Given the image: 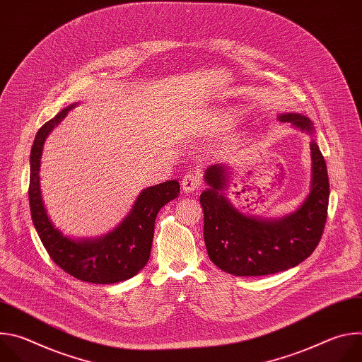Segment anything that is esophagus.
<instances>
[{
    "mask_svg": "<svg viewBox=\"0 0 362 362\" xmlns=\"http://www.w3.org/2000/svg\"><path fill=\"white\" fill-rule=\"evenodd\" d=\"M202 185V180H200V175L199 173H193V172H189L183 176L182 179V189L186 192V193H190V192H194L200 187Z\"/></svg>",
    "mask_w": 362,
    "mask_h": 362,
    "instance_id": "34e87169",
    "label": "esophagus"
}]
</instances>
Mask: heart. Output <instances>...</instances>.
I'll return each instance as SVG.
<instances>
[{
    "label": "heart",
    "mask_w": 362,
    "mask_h": 362,
    "mask_svg": "<svg viewBox=\"0 0 362 362\" xmlns=\"http://www.w3.org/2000/svg\"><path fill=\"white\" fill-rule=\"evenodd\" d=\"M235 122V116L233 115H223L221 119H219V123L222 124H230Z\"/></svg>",
    "instance_id": "b5f03b06"
}]
</instances>
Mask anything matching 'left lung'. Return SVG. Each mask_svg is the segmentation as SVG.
Returning a JSON list of instances; mask_svg holds the SVG:
<instances>
[{
  "label": "left lung",
  "mask_w": 362,
  "mask_h": 362,
  "mask_svg": "<svg viewBox=\"0 0 362 362\" xmlns=\"http://www.w3.org/2000/svg\"><path fill=\"white\" fill-rule=\"evenodd\" d=\"M279 120L313 133L311 120L302 115H282ZM313 186L300 208L279 221H262L240 214L222 190L229 168L214 165L206 170L209 185L200 194L203 238L211 261L235 276H261L299 265L318 246L324 233L329 182L327 165L315 141H311Z\"/></svg>",
  "instance_id": "left-lung-1"
}]
</instances>
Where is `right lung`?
Here are the masks:
<instances>
[{
  "label": "right lung",
  "mask_w": 362,
  "mask_h": 362,
  "mask_svg": "<svg viewBox=\"0 0 362 362\" xmlns=\"http://www.w3.org/2000/svg\"><path fill=\"white\" fill-rule=\"evenodd\" d=\"M63 109L37 132L30 154L28 199L34 228L51 259L69 275L90 284L126 281L144 268L150 257L154 221L160 208L180 193L177 180L144 189L129 216L109 235L94 240H73L57 230L47 216L40 190V160L48 133L71 110Z\"/></svg>",
  "instance_id": "obj_1"
}]
</instances>
